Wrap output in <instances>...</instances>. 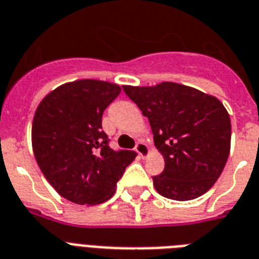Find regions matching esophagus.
Returning a JSON list of instances; mask_svg holds the SVG:
<instances>
[{"label":"esophagus","mask_w":259,"mask_h":259,"mask_svg":"<svg viewBox=\"0 0 259 259\" xmlns=\"http://www.w3.org/2000/svg\"><path fill=\"white\" fill-rule=\"evenodd\" d=\"M136 152L139 154L140 158H146L148 155V152H150V150H148L147 144L143 143V142H138L136 143V147H135Z\"/></svg>","instance_id":"obj_1"}]
</instances>
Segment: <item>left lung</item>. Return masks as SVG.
Instances as JSON below:
<instances>
[{
  "mask_svg": "<svg viewBox=\"0 0 259 259\" xmlns=\"http://www.w3.org/2000/svg\"><path fill=\"white\" fill-rule=\"evenodd\" d=\"M150 121L165 169L152 181L163 197L186 201L211 189L231 146V121L213 96L174 82L152 88L123 86Z\"/></svg>",
  "mask_w": 259,
  "mask_h": 259,
  "instance_id": "1",
  "label": "left lung"
}]
</instances>
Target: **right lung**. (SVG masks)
<instances>
[{
  "label": "right lung",
  "mask_w": 259,
  "mask_h": 259,
  "mask_svg": "<svg viewBox=\"0 0 259 259\" xmlns=\"http://www.w3.org/2000/svg\"><path fill=\"white\" fill-rule=\"evenodd\" d=\"M119 85L81 79L46 96L32 123V147L47 181L62 197L81 205L107 201L138 155L113 150L102 131V113Z\"/></svg>",
  "instance_id": "add662e5"
}]
</instances>
